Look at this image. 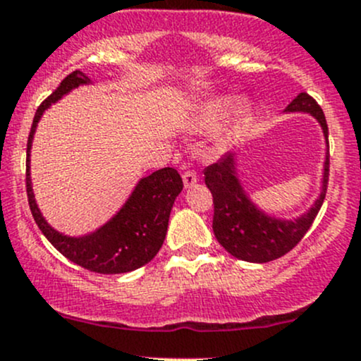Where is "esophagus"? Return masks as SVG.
Instances as JSON below:
<instances>
[{"label": "esophagus", "mask_w": 361, "mask_h": 361, "mask_svg": "<svg viewBox=\"0 0 361 361\" xmlns=\"http://www.w3.org/2000/svg\"><path fill=\"white\" fill-rule=\"evenodd\" d=\"M197 183V174L194 171H185L183 173V185L185 188H190Z\"/></svg>", "instance_id": "1"}]
</instances>
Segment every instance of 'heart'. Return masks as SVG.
Wrapping results in <instances>:
<instances>
[{
  "label": "heart",
  "mask_w": 361,
  "mask_h": 361,
  "mask_svg": "<svg viewBox=\"0 0 361 361\" xmlns=\"http://www.w3.org/2000/svg\"><path fill=\"white\" fill-rule=\"evenodd\" d=\"M231 103H232L231 97H214V99L207 101L201 115L204 126H213V123H216L218 120L221 118V115H224L225 110L231 106ZM245 113H246L245 103H235L234 106H232L231 113H228V120H227V133H231V130L234 129V126L243 118V116H245Z\"/></svg>",
  "instance_id": "obj_1"
}]
</instances>
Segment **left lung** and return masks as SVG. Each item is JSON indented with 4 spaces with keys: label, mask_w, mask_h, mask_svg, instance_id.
I'll use <instances>...</instances> for the list:
<instances>
[{
    "label": "left lung",
    "mask_w": 361,
    "mask_h": 361,
    "mask_svg": "<svg viewBox=\"0 0 361 361\" xmlns=\"http://www.w3.org/2000/svg\"><path fill=\"white\" fill-rule=\"evenodd\" d=\"M285 111L309 113L318 120L325 134L326 157L325 166H323L322 192L307 213L295 220H281V218L269 216L267 213H264L248 197L239 181L235 154L224 155L216 164H211L204 169V181L211 190L214 204V238L232 257L239 260L265 264L288 253L304 238L325 201L330 167L329 127H326L325 113L305 92L298 94Z\"/></svg>",
    "instance_id": "obj_1"
}]
</instances>
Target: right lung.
Masks as SVG:
<instances>
[{
    "mask_svg": "<svg viewBox=\"0 0 361 361\" xmlns=\"http://www.w3.org/2000/svg\"><path fill=\"white\" fill-rule=\"evenodd\" d=\"M87 83H90V80L82 71H73L36 110L27 137L25 192L36 225L59 253L90 272L122 274L143 267L162 248L171 209L178 194L183 190V181L173 167H164L152 173L150 176L141 178L122 209L103 227L82 238H69L47 224L35 201L31 187L29 154H31L32 137L43 111L66 96L69 90Z\"/></svg>",
    "mask_w": 361,
    "mask_h": 361,
    "instance_id": "obj_1",
    "label": "right lung"
}]
</instances>
